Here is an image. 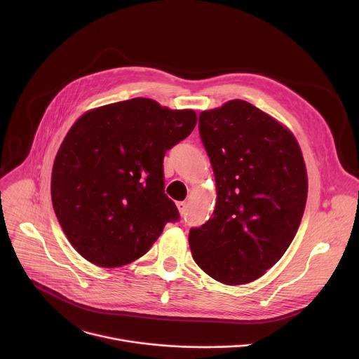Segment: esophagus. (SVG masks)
<instances>
[{
    "label": "esophagus",
    "mask_w": 359,
    "mask_h": 359,
    "mask_svg": "<svg viewBox=\"0 0 359 359\" xmlns=\"http://www.w3.org/2000/svg\"><path fill=\"white\" fill-rule=\"evenodd\" d=\"M177 209H179V213H180L182 216H184L186 209H187V204H186V201H177Z\"/></svg>",
    "instance_id": "1"
}]
</instances>
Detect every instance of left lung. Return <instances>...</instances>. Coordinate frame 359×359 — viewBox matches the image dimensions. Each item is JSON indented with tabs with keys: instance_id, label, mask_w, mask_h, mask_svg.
Masks as SVG:
<instances>
[{
	"instance_id": "left-lung-1",
	"label": "left lung",
	"mask_w": 359,
	"mask_h": 359,
	"mask_svg": "<svg viewBox=\"0 0 359 359\" xmlns=\"http://www.w3.org/2000/svg\"><path fill=\"white\" fill-rule=\"evenodd\" d=\"M198 132L215 172L213 216L190 229L197 266L219 283L260 278L299 227L309 177L294 135L241 99L203 111Z\"/></svg>"
}]
</instances>
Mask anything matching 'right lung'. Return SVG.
<instances>
[{"instance_id":"1","label":"right lung","mask_w":359,"mask_h":359,"mask_svg":"<svg viewBox=\"0 0 359 359\" xmlns=\"http://www.w3.org/2000/svg\"><path fill=\"white\" fill-rule=\"evenodd\" d=\"M197 122L191 109L172 111L133 97L92 109L67 133L54 162L50 196L74 248L99 267H122L179 220L165 194L166 150Z\"/></svg>"}]
</instances>
